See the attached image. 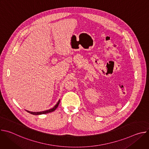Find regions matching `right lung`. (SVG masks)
Listing matches in <instances>:
<instances>
[{
    "label": "right lung",
    "instance_id": "right-lung-1",
    "mask_svg": "<svg viewBox=\"0 0 149 149\" xmlns=\"http://www.w3.org/2000/svg\"><path fill=\"white\" fill-rule=\"evenodd\" d=\"M59 102H60V100H59V101H58V102L56 103V104L54 106V107L49 110H45V111H40V112H32V111H29L28 110H26L27 112H28L29 113H31V114H33V115H40V114H47V113H51V112H53L54 111L56 108L58 107V106L59 104Z\"/></svg>",
    "mask_w": 149,
    "mask_h": 149
}]
</instances>
